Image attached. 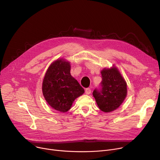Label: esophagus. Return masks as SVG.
<instances>
[{"mask_svg": "<svg viewBox=\"0 0 160 160\" xmlns=\"http://www.w3.org/2000/svg\"><path fill=\"white\" fill-rule=\"evenodd\" d=\"M85 92H86V93L87 95H89V94L91 93V90L90 88H86V90H85Z\"/></svg>", "mask_w": 160, "mask_h": 160, "instance_id": "34e87169", "label": "esophagus"}]
</instances>
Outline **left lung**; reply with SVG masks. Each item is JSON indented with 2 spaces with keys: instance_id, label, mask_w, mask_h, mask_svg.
<instances>
[{
  "instance_id": "1",
  "label": "left lung",
  "mask_w": 160,
  "mask_h": 160,
  "mask_svg": "<svg viewBox=\"0 0 160 160\" xmlns=\"http://www.w3.org/2000/svg\"><path fill=\"white\" fill-rule=\"evenodd\" d=\"M101 88L95 89L93 95L101 111L109 113L115 110L123 102L127 95L124 79L115 67L104 68L101 71Z\"/></svg>"
}]
</instances>
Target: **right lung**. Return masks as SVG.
I'll use <instances>...</instances> for the list:
<instances>
[{
    "instance_id": "right-lung-1",
    "label": "right lung",
    "mask_w": 160,
    "mask_h": 160,
    "mask_svg": "<svg viewBox=\"0 0 160 160\" xmlns=\"http://www.w3.org/2000/svg\"><path fill=\"white\" fill-rule=\"evenodd\" d=\"M70 71V62L63 59L57 60L49 66L42 85L47 103L54 110L63 113L69 111L74 100L84 93Z\"/></svg>"
}]
</instances>
